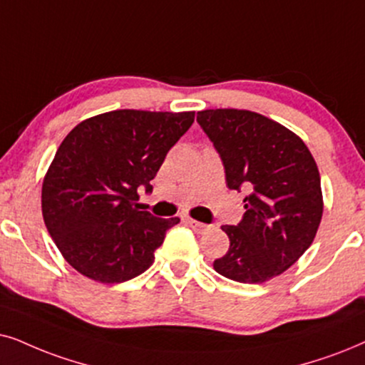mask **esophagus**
Returning <instances> with one entry per match:
<instances>
[{
	"instance_id": "34e87169",
	"label": "esophagus",
	"mask_w": 365,
	"mask_h": 365,
	"mask_svg": "<svg viewBox=\"0 0 365 365\" xmlns=\"http://www.w3.org/2000/svg\"><path fill=\"white\" fill-rule=\"evenodd\" d=\"M187 224L190 225V227L195 230L197 234H204V232H207V230H209V227L210 225H207V224H202V222H197V220H193V219H187Z\"/></svg>"
}]
</instances>
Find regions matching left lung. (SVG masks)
Returning a JSON list of instances; mask_svg holds the SVG:
<instances>
[{"instance_id": "8db88e82", "label": "left lung", "mask_w": 365, "mask_h": 365, "mask_svg": "<svg viewBox=\"0 0 365 365\" xmlns=\"http://www.w3.org/2000/svg\"><path fill=\"white\" fill-rule=\"evenodd\" d=\"M197 123L214 143L230 190L246 188L244 217L222 225L229 251L214 269L257 284L283 273L312 246L324 214L320 173L299 136L246 109H205Z\"/></svg>"}]
</instances>
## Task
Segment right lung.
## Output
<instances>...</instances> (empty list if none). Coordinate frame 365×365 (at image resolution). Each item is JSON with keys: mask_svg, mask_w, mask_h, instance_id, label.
Here are the masks:
<instances>
[{"mask_svg": "<svg viewBox=\"0 0 365 365\" xmlns=\"http://www.w3.org/2000/svg\"><path fill=\"white\" fill-rule=\"evenodd\" d=\"M195 113L119 109L77 124L58 146L41 185V214L73 269L99 283L145 273L165 234L180 222L140 210L170 148Z\"/></svg>", "mask_w": 365, "mask_h": 365, "instance_id": "1", "label": "right lung"}]
</instances>
